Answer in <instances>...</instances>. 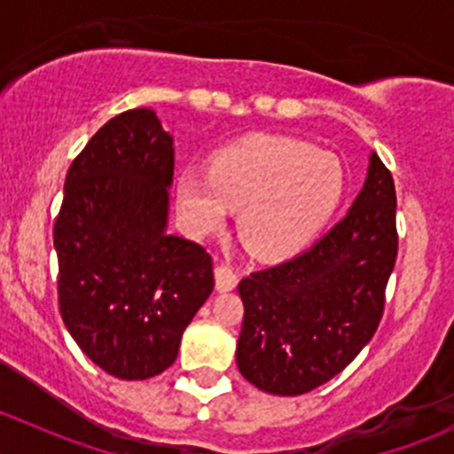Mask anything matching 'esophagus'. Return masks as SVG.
I'll use <instances>...</instances> for the list:
<instances>
[{
	"mask_svg": "<svg viewBox=\"0 0 454 454\" xmlns=\"http://www.w3.org/2000/svg\"><path fill=\"white\" fill-rule=\"evenodd\" d=\"M237 281H239V278H237V272L232 265H228V263L215 265V286H217L219 292L235 290Z\"/></svg>",
	"mask_w": 454,
	"mask_h": 454,
	"instance_id": "obj_1",
	"label": "esophagus"
}]
</instances>
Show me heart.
Returning <instances> with one entry per match:
<instances>
[{
	"instance_id": "heart-1",
	"label": "heart",
	"mask_w": 454,
	"mask_h": 454,
	"mask_svg": "<svg viewBox=\"0 0 454 454\" xmlns=\"http://www.w3.org/2000/svg\"><path fill=\"white\" fill-rule=\"evenodd\" d=\"M340 158L308 142L256 136L219 151L210 176L184 171L177 204L200 235L222 231L241 208L239 232L253 253L283 259L303 250L345 198Z\"/></svg>"
}]
</instances>
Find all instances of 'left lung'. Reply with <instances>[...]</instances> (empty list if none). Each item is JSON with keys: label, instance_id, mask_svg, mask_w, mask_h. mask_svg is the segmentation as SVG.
Masks as SVG:
<instances>
[{"label": "left lung", "instance_id": "8db88e82", "mask_svg": "<svg viewBox=\"0 0 454 454\" xmlns=\"http://www.w3.org/2000/svg\"><path fill=\"white\" fill-rule=\"evenodd\" d=\"M395 184L375 153L349 213L305 253L241 278L237 367L272 395H303L373 338L397 256Z\"/></svg>", "mask_w": 454, "mask_h": 454}]
</instances>
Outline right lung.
I'll return each mask as SVG.
<instances>
[{"mask_svg": "<svg viewBox=\"0 0 454 454\" xmlns=\"http://www.w3.org/2000/svg\"><path fill=\"white\" fill-rule=\"evenodd\" d=\"M173 138L153 109L105 122L76 155L54 222L59 309L83 354L109 375L146 380L177 358L213 292V259L168 235Z\"/></svg>", "mask_w": 454, "mask_h": 454, "instance_id": "add662e5", "label": "right lung"}]
</instances>
